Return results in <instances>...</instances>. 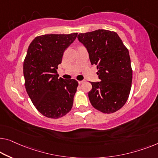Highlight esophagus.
<instances>
[{
  "instance_id": "34e87169",
  "label": "esophagus",
  "mask_w": 158,
  "mask_h": 158,
  "mask_svg": "<svg viewBox=\"0 0 158 158\" xmlns=\"http://www.w3.org/2000/svg\"><path fill=\"white\" fill-rule=\"evenodd\" d=\"M84 81V80H82V81H78V83H79V84H81L83 83Z\"/></svg>"
}]
</instances>
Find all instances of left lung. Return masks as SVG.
Returning a JSON list of instances; mask_svg holds the SVG:
<instances>
[{
  "label": "left lung",
  "instance_id": "obj_1",
  "mask_svg": "<svg viewBox=\"0 0 158 158\" xmlns=\"http://www.w3.org/2000/svg\"><path fill=\"white\" fill-rule=\"evenodd\" d=\"M79 41L89 53L91 64L97 67L101 81L91 82V105L104 114L124 106L130 94L133 72L128 49L116 32L106 30L80 33Z\"/></svg>",
  "mask_w": 158,
  "mask_h": 158
}]
</instances>
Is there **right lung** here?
<instances>
[{
  "label": "right lung",
  "mask_w": 158,
  "mask_h": 158,
  "mask_svg": "<svg viewBox=\"0 0 158 158\" xmlns=\"http://www.w3.org/2000/svg\"><path fill=\"white\" fill-rule=\"evenodd\" d=\"M77 33L48 34L36 37L28 47L23 63L27 93L43 116L58 118L72 109L78 82L59 77L56 69L64 52Z\"/></svg>",
  "instance_id": "obj_1"
}]
</instances>
